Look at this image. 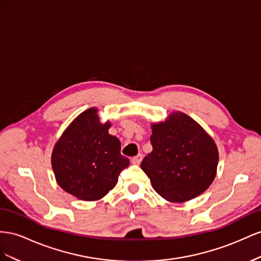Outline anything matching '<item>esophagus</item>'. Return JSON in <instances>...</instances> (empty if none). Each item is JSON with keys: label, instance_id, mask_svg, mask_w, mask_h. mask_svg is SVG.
<instances>
[{"label": "esophagus", "instance_id": "1", "mask_svg": "<svg viewBox=\"0 0 261 261\" xmlns=\"http://www.w3.org/2000/svg\"><path fill=\"white\" fill-rule=\"evenodd\" d=\"M142 159H143V155L142 154H138L136 156H133L131 162H132V164H136V165H139V164L141 163V161H142Z\"/></svg>", "mask_w": 261, "mask_h": 261}]
</instances>
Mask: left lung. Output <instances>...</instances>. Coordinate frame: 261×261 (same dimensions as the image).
Returning a JSON list of instances; mask_svg holds the SVG:
<instances>
[{
  "instance_id": "1",
  "label": "left lung",
  "mask_w": 261,
  "mask_h": 261,
  "mask_svg": "<svg viewBox=\"0 0 261 261\" xmlns=\"http://www.w3.org/2000/svg\"><path fill=\"white\" fill-rule=\"evenodd\" d=\"M153 151L141 163L164 199L185 202L205 191L217 174L219 152L211 137L189 116L173 113L153 124Z\"/></svg>"
}]
</instances>
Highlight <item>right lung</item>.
<instances>
[{
  "label": "right lung",
  "instance_id": "right-lung-1",
  "mask_svg": "<svg viewBox=\"0 0 261 261\" xmlns=\"http://www.w3.org/2000/svg\"><path fill=\"white\" fill-rule=\"evenodd\" d=\"M110 123H100L97 109L82 113L64 131L52 152V168L60 187L81 200L94 201L113 189L129 159L121 155Z\"/></svg>",
  "mask_w": 261,
  "mask_h": 261
}]
</instances>
